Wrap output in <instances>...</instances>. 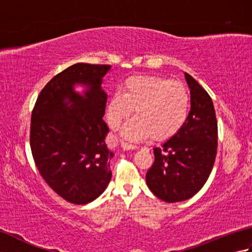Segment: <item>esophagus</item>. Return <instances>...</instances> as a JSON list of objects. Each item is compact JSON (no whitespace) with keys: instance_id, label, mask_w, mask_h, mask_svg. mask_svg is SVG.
<instances>
[{"instance_id":"34e87169","label":"esophagus","mask_w":252,"mask_h":252,"mask_svg":"<svg viewBox=\"0 0 252 252\" xmlns=\"http://www.w3.org/2000/svg\"><path fill=\"white\" fill-rule=\"evenodd\" d=\"M121 147H122L123 151H134V149L137 148V146L131 145V144H127V143H125V142L121 143Z\"/></svg>"}]
</instances>
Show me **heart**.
I'll use <instances>...</instances> for the list:
<instances>
[{"label":"heart","instance_id":"1","mask_svg":"<svg viewBox=\"0 0 252 252\" xmlns=\"http://www.w3.org/2000/svg\"><path fill=\"white\" fill-rule=\"evenodd\" d=\"M189 107V94L181 82L161 77L140 76L126 80L122 94L111 96L107 117L112 129H118L135 109L137 118L125 126L122 135L134 142L152 135L156 140H165L184 126Z\"/></svg>","mask_w":252,"mask_h":252}]
</instances>
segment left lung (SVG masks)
<instances>
[{
    "mask_svg": "<svg viewBox=\"0 0 252 252\" xmlns=\"http://www.w3.org/2000/svg\"><path fill=\"white\" fill-rule=\"evenodd\" d=\"M190 92V111L181 130L155 147V161L146 184L155 196L167 202L189 199L210 175L218 148V122L209 94L184 72Z\"/></svg>",
    "mask_w": 252,
    "mask_h": 252,
    "instance_id": "8db88e82",
    "label": "left lung"
}]
</instances>
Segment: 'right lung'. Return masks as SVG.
I'll list each match as a JSON object with an SVG mask.
<instances>
[{
  "label": "right lung",
  "mask_w": 252,
  "mask_h": 252,
  "mask_svg": "<svg viewBox=\"0 0 252 252\" xmlns=\"http://www.w3.org/2000/svg\"><path fill=\"white\" fill-rule=\"evenodd\" d=\"M110 69L84 63L68 67L41 91L32 111L30 146L37 170L56 194L76 205L95 200L111 180L114 153L105 143L109 129L101 89Z\"/></svg>",
  "instance_id": "right-lung-1"
}]
</instances>
